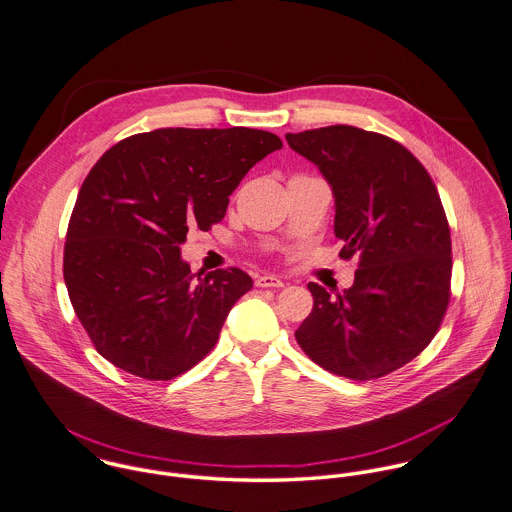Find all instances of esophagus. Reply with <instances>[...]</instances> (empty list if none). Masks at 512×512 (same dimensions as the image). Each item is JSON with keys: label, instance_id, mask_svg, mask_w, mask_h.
Returning a JSON list of instances; mask_svg holds the SVG:
<instances>
[{"label": "esophagus", "instance_id": "obj_1", "mask_svg": "<svg viewBox=\"0 0 512 512\" xmlns=\"http://www.w3.org/2000/svg\"><path fill=\"white\" fill-rule=\"evenodd\" d=\"M255 285L261 287V289H267V287H283L285 283L275 275H261V277L255 279Z\"/></svg>", "mask_w": 512, "mask_h": 512}]
</instances>
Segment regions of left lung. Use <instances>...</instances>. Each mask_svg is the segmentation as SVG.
<instances>
[{"label": "left lung", "instance_id": "obj_1", "mask_svg": "<svg viewBox=\"0 0 512 512\" xmlns=\"http://www.w3.org/2000/svg\"><path fill=\"white\" fill-rule=\"evenodd\" d=\"M332 188L334 235L358 253L354 285L308 283L314 305L295 338L320 368L374 380L413 360L449 305L451 235L437 188L400 142L336 124L285 136Z\"/></svg>", "mask_w": 512, "mask_h": 512}]
</instances>
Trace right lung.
<instances>
[{"label":"right lung","mask_w":512,"mask_h":512,"mask_svg":"<svg viewBox=\"0 0 512 512\" xmlns=\"http://www.w3.org/2000/svg\"><path fill=\"white\" fill-rule=\"evenodd\" d=\"M281 148L277 134L233 126L158 128L104 152L71 213L63 277L108 362L172 380L215 346L253 281L235 267L194 275L180 245L221 221L245 174Z\"/></svg>","instance_id":"1"}]
</instances>
